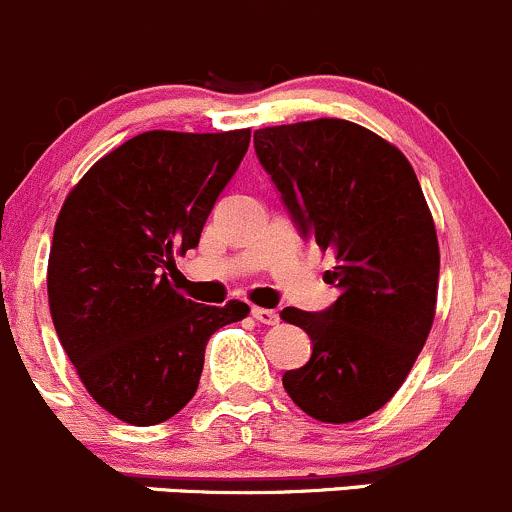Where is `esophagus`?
Listing matches in <instances>:
<instances>
[{"instance_id": "obj_1", "label": "esophagus", "mask_w": 512, "mask_h": 512, "mask_svg": "<svg viewBox=\"0 0 512 512\" xmlns=\"http://www.w3.org/2000/svg\"><path fill=\"white\" fill-rule=\"evenodd\" d=\"M251 315H254L258 323H263V325H276L278 320H281L278 318L276 310H268V308H254L251 310Z\"/></svg>"}]
</instances>
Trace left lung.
<instances>
[{
    "label": "left lung",
    "mask_w": 512,
    "mask_h": 512,
    "mask_svg": "<svg viewBox=\"0 0 512 512\" xmlns=\"http://www.w3.org/2000/svg\"><path fill=\"white\" fill-rule=\"evenodd\" d=\"M254 147L300 236L337 261L325 273L340 291L333 305L281 313L313 342L283 387L318 421L365 419L402 387L434 323L439 241L419 179L397 147L350 120L263 128Z\"/></svg>",
    "instance_id": "left-lung-1"
}]
</instances>
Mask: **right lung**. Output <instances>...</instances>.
<instances>
[{
    "label": "right lung",
    "mask_w": 512,
    "mask_h": 512,
    "mask_svg": "<svg viewBox=\"0 0 512 512\" xmlns=\"http://www.w3.org/2000/svg\"><path fill=\"white\" fill-rule=\"evenodd\" d=\"M251 130H150L98 160L71 189L49 254V305L68 360L105 412L135 426L194 397L207 340L249 305H202L172 286Z\"/></svg>",
    "instance_id": "right-lung-1"
}]
</instances>
